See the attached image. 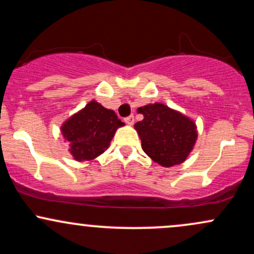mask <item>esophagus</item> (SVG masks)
<instances>
[{
	"instance_id": "34e87169",
	"label": "esophagus",
	"mask_w": 254,
	"mask_h": 254,
	"mask_svg": "<svg viewBox=\"0 0 254 254\" xmlns=\"http://www.w3.org/2000/svg\"><path fill=\"white\" fill-rule=\"evenodd\" d=\"M124 121H125V123H127V125H132L133 122H135V118H133V115H131V116H129V117L125 118Z\"/></svg>"
}]
</instances>
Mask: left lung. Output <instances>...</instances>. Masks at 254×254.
I'll use <instances>...</instances> for the list:
<instances>
[{"mask_svg": "<svg viewBox=\"0 0 254 254\" xmlns=\"http://www.w3.org/2000/svg\"><path fill=\"white\" fill-rule=\"evenodd\" d=\"M137 111L144 116L135 124L144 153L164 167L185 161L197 138L193 122L162 104L147 105Z\"/></svg>", "mask_w": 254, "mask_h": 254, "instance_id": "8db88e82", "label": "left lung"}]
</instances>
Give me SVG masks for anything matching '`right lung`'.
<instances>
[{
  "mask_svg": "<svg viewBox=\"0 0 254 254\" xmlns=\"http://www.w3.org/2000/svg\"><path fill=\"white\" fill-rule=\"evenodd\" d=\"M123 125L115 111L105 109L93 100L63 124L62 133L70 143L74 159L84 161L103 154L116 130Z\"/></svg>",
  "mask_w": 254,
  "mask_h": 254,
  "instance_id": "right-lung-1",
  "label": "right lung"
}]
</instances>
